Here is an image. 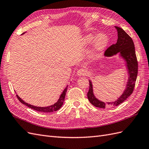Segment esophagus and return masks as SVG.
<instances>
[{
  "label": "esophagus",
  "instance_id": "34e87169",
  "mask_svg": "<svg viewBox=\"0 0 149 149\" xmlns=\"http://www.w3.org/2000/svg\"><path fill=\"white\" fill-rule=\"evenodd\" d=\"M87 73L86 71L83 68H81L79 69L78 71H77V75L79 76H82L84 75H86Z\"/></svg>",
  "mask_w": 149,
  "mask_h": 149
}]
</instances>
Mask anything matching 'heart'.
<instances>
[{"label": "heart", "instance_id": "b5f03b06", "mask_svg": "<svg viewBox=\"0 0 149 149\" xmlns=\"http://www.w3.org/2000/svg\"><path fill=\"white\" fill-rule=\"evenodd\" d=\"M94 42V50L96 53H101L106 48L109 43V38L105 33H100L97 35L89 34L85 35L81 42L84 45H89Z\"/></svg>", "mask_w": 149, "mask_h": 149}]
</instances>
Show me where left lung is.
Returning <instances> with one entry per match:
<instances>
[{
	"label": "left lung",
	"mask_w": 149,
	"mask_h": 149,
	"mask_svg": "<svg viewBox=\"0 0 149 149\" xmlns=\"http://www.w3.org/2000/svg\"><path fill=\"white\" fill-rule=\"evenodd\" d=\"M114 27L118 31L117 43L106 49L104 56L105 57H112L118 54L120 59H123L125 62L128 78L123 93L116 101L112 102H104L97 99L94 94L92 81L89 80V89L87 94L88 98L93 106L100 108H105L107 106L115 107L127 100L133 92L137 76L138 63L133 40L123 29L116 26Z\"/></svg>",
	"instance_id": "1"
}]
</instances>
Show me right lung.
<instances>
[{"instance_id":"obj_1","label":"right lung","mask_w":149,"mask_h":149,"mask_svg":"<svg viewBox=\"0 0 149 149\" xmlns=\"http://www.w3.org/2000/svg\"><path fill=\"white\" fill-rule=\"evenodd\" d=\"M26 33V32H25ZM25 33H23L22 35H24ZM68 86H67L65 88V89L63 91L62 93L61 94V95L58 99V101L55 103L51 105V106H45V107H39V106H33V105H31L30 104L27 103L25 102L24 100H22V99L17 95V97L18 98V100H19V101L23 104L28 106L29 107L31 108V109H33L35 111H37L38 112H52L54 111H56L58 109H60V108L61 107L62 105L63 104V102L65 101V95H66V93L67 91V88Z\"/></svg>"}]
</instances>
